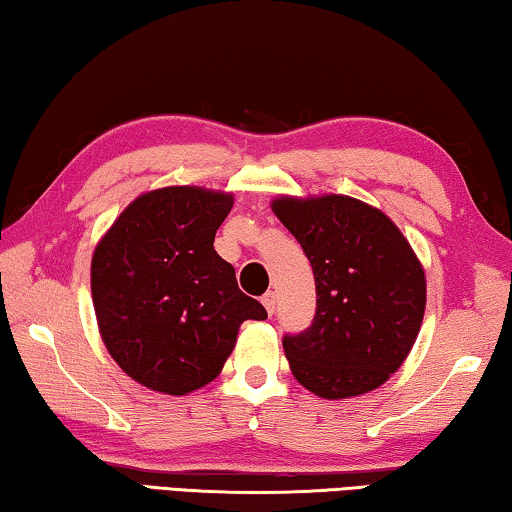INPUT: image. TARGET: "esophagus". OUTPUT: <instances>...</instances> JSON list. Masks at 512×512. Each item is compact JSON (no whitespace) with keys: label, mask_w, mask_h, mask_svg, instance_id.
<instances>
[{"label":"esophagus","mask_w":512,"mask_h":512,"mask_svg":"<svg viewBox=\"0 0 512 512\" xmlns=\"http://www.w3.org/2000/svg\"><path fill=\"white\" fill-rule=\"evenodd\" d=\"M262 305L266 307V312L273 314V310H275V294H273V291H266V294L262 296Z\"/></svg>","instance_id":"obj_1"}]
</instances>
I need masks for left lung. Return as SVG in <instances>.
Instances as JSON below:
<instances>
[{"label":"left lung","instance_id":"left-lung-1","mask_svg":"<svg viewBox=\"0 0 512 512\" xmlns=\"http://www.w3.org/2000/svg\"><path fill=\"white\" fill-rule=\"evenodd\" d=\"M314 271L316 314L282 346L291 373L321 399L367 394L408 358L426 310V275L399 227L348 196L271 202Z\"/></svg>","mask_w":512,"mask_h":512}]
</instances>
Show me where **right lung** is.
I'll use <instances>...</instances> for the list:
<instances>
[{
    "label": "right lung",
    "instance_id": "right-lung-1",
    "mask_svg": "<svg viewBox=\"0 0 512 512\" xmlns=\"http://www.w3.org/2000/svg\"><path fill=\"white\" fill-rule=\"evenodd\" d=\"M232 193L164 186L136 198L95 246L91 294L102 342L143 387L173 396L221 373L246 319H266L214 250Z\"/></svg>",
    "mask_w": 512,
    "mask_h": 512
}]
</instances>
